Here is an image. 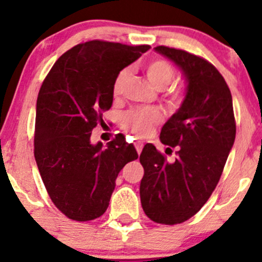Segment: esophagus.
Returning a JSON list of instances; mask_svg holds the SVG:
<instances>
[{
    "mask_svg": "<svg viewBox=\"0 0 262 262\" xmlns=\"http://www.w3.org/2000/svg\"><path fill=\"white\" fill-rule=\"evenodd\" d=\"M134 146H136V149H137V152H138V155H141L142 148H143V143H142V142H136V143H134Z\"/></svg>",
    "mask_w": 262,
    "mask_h": 262,
    "instance_id": "34e87169",
    "label": "esophagus"
}]
</instances>
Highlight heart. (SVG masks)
<instances>
[{
    "instance_id": "obj_1",
    "label": "heart",
    "mask_w": 262,
    "mask_h": 262,
    "mask_svg": "<svg viewBox=\"0 0 262 262\" xmlns=\"http://www.w3.org/2000/svg\"><path fill=\"white\" fill-rule=\"evenodd\" d=\"M144 72L148 81L157 90H163L168 86L175 77V71L172 66L163 59L149 60L144 66ZM129 78V71L123 70L116 76L113 84V94L115 97L121 95L124 86ZM161 114L156 110H132L126 113L123 118V126L126 130L137 136H147L150 133L153 126L161 121Z\"/></svg>"
}]
</instances>
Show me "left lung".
I'll return each mask as SVG.
<instances>
[{
  "mask_svg": "<svg viewBox=\"0 0 262 262\" xmlns=\"http://www.w3.org/2000/svg\"><path fill=\"white\" fill-rule=\"evenodd\" d=\"M155 50L180 70L186 89L178 112L163 124V144L180 147L168 162L153 144L141 153V203L156 223L178 224L195 215L215 189L236 138L232 95L213 64L185 50Z\"/></svg>",
  "mask_w": 262,
  "mask_h": 262,
  "instance_id": "left-lung-1",
  "label": "left lung"
}]
</instances>
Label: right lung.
<instances>
[{"mask_svg":"<svg viewBox=\"0 0 262 262\" xmlns=\"http://www.w3.org/2000/svg\"><path fill=\"white\" fill-rule=\"evenodd\" d=\"M149 46L91 40L58 58L36 100L34 155L55 207L73 221L106 212L121 168L138 158L123 134L104 146L91 132L113 105V84Z\"/></svg>","mask_w":262,"mask_h":262,"instance_id":"right-lung-1","label":"right lung"}]
</instances>
